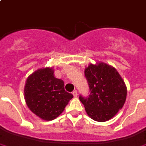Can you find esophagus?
Segmentation results:
<instances>
[{"label": "esophagus", "instance_id": "esophagus-1", "mask_svg": "<svg viewBox=\"0 0 146 146\" xmlns=\"http://www.w3.org/2000/svg\"><path fill=\"white\" fill-rule=\"evenodd\" d=\"M73 95L74 97H76V96H78V92H77V90H74V91L73 92Z\"/></svg>", "mask_w": 146, "mask_h": 146}]
</instances>
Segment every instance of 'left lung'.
<instances>
[{"instance_id": "obj_1", "label": "left lung", "mask_w": 146, "mask_h": 146, "mask_svg": "<svg viewBox=\"0 0 146 146\" xmlns=\"http://www.w3.org/2000/svg\"><path fill=\"white\" fill-rule=\"evenodd\" d=\"M90 95L79 96L87 113L92 119L105 122L114 117L123 107L127 88L114 67L105 63L90 64L84 70Z\"/></svg>"}]
</instances>
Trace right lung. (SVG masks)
Listing matches in <instances>:
<instances>
[{"instance_id": "obj_1", "label": "right lung", "mask_w": 146, "mask_h": 146, "mask_svg": "<svg viewBox=\"0 0 146 146\" xmlns=\"http://www.w3.org/2000/svg\"><path fill=\"white\" fill-rule=\"evenodd\" d=\"M24 96L29 110L46 121L58 117L73 97L65 91L64 82L55 78L50 67L38 69L28 77Z\"/></svg>"}]
</instances>
